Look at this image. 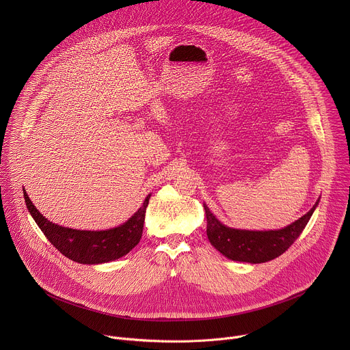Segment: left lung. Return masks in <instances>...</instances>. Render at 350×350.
Segmentation results:
<instances>
[{
  "label": "left lung",
  "mask_w": 350,
  "mask_h": 350,
  "mask_svg": "<svg viewBox=\"0 0 350 350\" xmlns=\"http://www.w3.org/2000/svg\"><path fill=\"white\" fill-rule=\"evenodd\" d=\"M316 205L299 220L282 230L275 231H246L223 226L204 205L206 213V232L211 243L226 258L237 262L265 263L282 255L302 234L310 220Z\"/></svg>",
  "instance_id": "8db88e82"
}]
</instances>
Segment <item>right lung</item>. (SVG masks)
<instances>
[{
	"label": "right lung",
	"mask_w": 350,
	"mask_h": 350,
	"mask_svg": "<svg viewBox=\"0 0 350 350\" xmlns=\"http://www.w3.org/2000/svg\"><path fill=\"white\" fill-rule=\"evenodd\" d=\"M23 195L29 212L46 239L62 255L83 265L107 263L127 255L141 239L145 212L151 198L148 195L142 206L120 227L105 231H80L48 221L31 204L27 193L23 192Z\"/></svg>",
	"instance_id": "add662e5"
}]
</instances>
